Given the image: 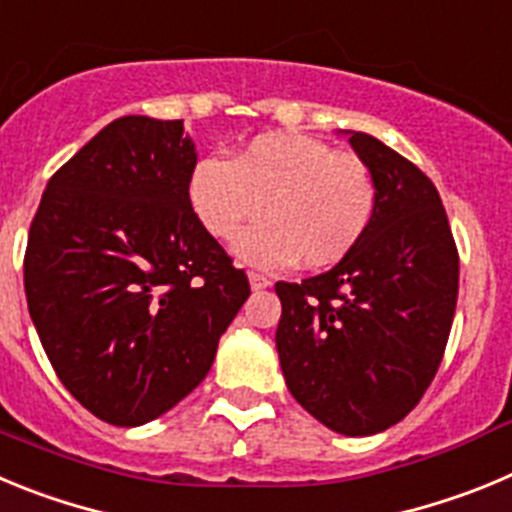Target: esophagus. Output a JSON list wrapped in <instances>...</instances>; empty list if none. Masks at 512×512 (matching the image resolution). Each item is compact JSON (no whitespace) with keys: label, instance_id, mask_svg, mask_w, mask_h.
<instances>
[{"label":"esophagus","instance_id":"obj_1","mask_svg":"<svg viewBox=\"0 0 512 512\" xmlns=\"http://www.w3.org/2000/svg\"><path fill=\"white\" fill-rule=\"evenodd\" d=\"M247 278H250V288L252 290H265V288H270V278H265V275H260V273H250L247 275Z\"/></svg>","mask_w":512,"mask_h":512}]
</instances>
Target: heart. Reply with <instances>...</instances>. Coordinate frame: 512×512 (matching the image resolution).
<instances>
[{
	"label": "heart",
	"instance_id": "b5f03b06",
	"mask_svg": "<svg viewBox=\"0 0 512 512\" xmlns=\"http://www.w3.org/2000/svg\"><path fill=\"white\" fill-rule=\"evenodd\" d=\"M186 199L196 222L214 239L237 232L260 214L234 245L247 265L285 267L301 260L321 270L349 255L370 232L377 183L365 160L296 132H267L234 160L201 158L188 173Z\"/></svg>",
	"mask_w": 512,
	"mask_h": 512
}]
</instances>
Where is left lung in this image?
Here are the masks:
<instances>
[{
  "mask_svg": "<svg viewBox=\"0 0 512 512\" xmlns=\"http://www.w3.org/2000/svg\"><path fill=\"white\" fill-rule=\"evenodd\" d=\"M347 135L375 176V219L329 273L275 285V347L290 395L316 421L372 436L403 421L439 370L459 255L434 183L377 137Z\"/></svg>",
  "mask_w": 512,
  "mask_h": 512,
  "instance_id": "8db88e82",
  "label": "left lung"
}]
</instances>
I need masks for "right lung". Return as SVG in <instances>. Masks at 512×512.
I'll use <instances>...</instances> for the list:
<instances>
[{
	"instance_id": "obj_1",
	"label": "right lung",
	"mask_w": 512,
	"mask_h": 512,
	"mask_svg": "<svg viewBox=\"0 0 512 512\" xmlns=\"http://www.w3.org/2000/svg\"><path fill=\"white\" fill-rule=\"evenodd\" d=\"M183 119L109 122L48 181L25 255L30 319L68 393L112 426L181 403L250 298L186 199Z\"/></svg>"
}]
</instances>
